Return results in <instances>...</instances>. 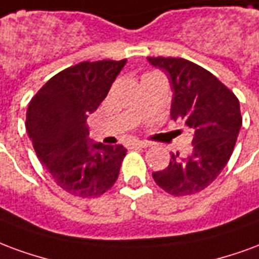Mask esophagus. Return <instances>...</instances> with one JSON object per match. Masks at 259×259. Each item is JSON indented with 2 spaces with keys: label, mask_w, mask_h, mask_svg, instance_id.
Masks as SVG:
<instances>
[{
  "label": "esophagus",
  "mask_w": 259,
  "mask_h": 259,
  "mask_svg": "<svg viewBox=\"0 0 259 259\" xmlns=\"http://www.w3.org/2000/svg\"><path fill=\"white\" fill-rule=\"evenodd\" d=\"M130 146L131 148H148L149 142H146V141H132Z\"/></svg>",
  "instance_id": "1"
}]
</instances>
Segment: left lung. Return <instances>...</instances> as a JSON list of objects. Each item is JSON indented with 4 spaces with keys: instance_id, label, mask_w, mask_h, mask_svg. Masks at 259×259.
Returning a JSON list of instances; mask_svg holds the SVG:
<instances>
[{
    "instance_id": "left-lung-1",
    "label": "left lung",
    "mask_w": 259,
    "mask_h": 259,
    "mask_svg": "<svg viewBox=\"0 0 259 259\" xmlns=\"http://www.w3.org/2000/svg\"><path fill=\"white\" fill-rule=\"evenodd\" d=\"M168 75L171 118L193 132L189 156H171L167 168L153 172L167 193L186 196L207 188L229 161L241 128L240 103L215 75L182 58H148Z\"/></svg>"
}]
</instances>
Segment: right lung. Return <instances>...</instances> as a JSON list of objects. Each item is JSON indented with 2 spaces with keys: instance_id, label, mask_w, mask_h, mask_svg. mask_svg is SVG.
<instances>
[{
  "instance_id": "add662e5",
  "label": "right lung",
  "mask_w": 259,
  "mask_h": 259,
  "mask_svg": "<svg viewBox=\"0 0 259 259\" xmlns=\"http://www.w3.org/2000/svg\"><path fill=\"white\" fill-rule=\"evenodd\" d=\"M127 59L82 62L54 75L35 94L26 130L37 157L66 192L105 193L118 178L127 149L94 142L87 118L106 98Z\"/></svg>"
}]
</instances>
